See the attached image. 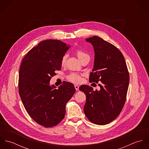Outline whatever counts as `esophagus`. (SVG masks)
<instances>
[{"label": "esophagus", "mask_w": 149, "mask_h": 149, "mask_svg": "<svg viewBox=\"0 0 149 149\" xmlns=\"http://www.w3.org/2000/svg\"><path fill=\"white\" fill-rule=\"evenodd\" d=\"M74 88H75L76 91H78L79 89V85H76V84L74 85Z\"/></svg>", "instance_id": "esophagus-1"}]
</instances>
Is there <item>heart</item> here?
Here are the masks:
<instances>
[{"label":"heart","instance_id":"b5f03b06","mask_svg":"<svg viewBox=\"0 0 149 149\" xmlns=\"http://www.w3.org/2000/svg\"><path fill=\"white\" fill-rule=\"evenodd\" d=\"M76 54L77 57L79 58V59L81 61L82 60H83L84 59H85L86 58H89V56L84 52V51L81 50H77L76 52ZM68 58V56L66 54H65L63 56V57L61 58V66H64L65 65L66 63V60ZM68 80L73 83H79L81 81V77L80 75L76 74V73H72L70 75L68 76Z\"/></svg>","mask_w":149,"mask_h":149}]
</instances>
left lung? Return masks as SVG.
<instances>
[{"mask_svg": "<svg viewBox=\"0 0 149 149\" xmlns=\"http://www.w3.org/2000/svg\"><path fill=\"white\" fill-rule=\"evenodd\" d=\"M86 41L93 45L95 54L89 82L101 83L100 91L80 86L86 95L84 111L91 122L105 125L119 116L125 105L130 80L127 66L121 52L112 44L97 36Z\"/></svg>", "mask_w": 149, "mask_h": 149, "instance_id": "8db88e82", "label": "left lung"}]
</instances>
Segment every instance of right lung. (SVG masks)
Wrapping results in <instances>:
<instances>
[{
	"instance_id": "add662e5",
	"label": "right lung",
	"mask_w": 149,
	"mask_h": 149,
	"mask_svg": "<svg viewBox=\"0 0 149 149\" xmlns=\"http://www.w3.org/2000/svg\"><path fill=\"white\" fill-rule=\"evenodd\" d=\"M69 45L57 40L42 41L31 49L22 61L19 72V93L29 116L45 127L57 125L64 119L66 104L76 89L63 82L56 89L52 77L61 68V60Z\"/></svg>"
}]
</instances>
